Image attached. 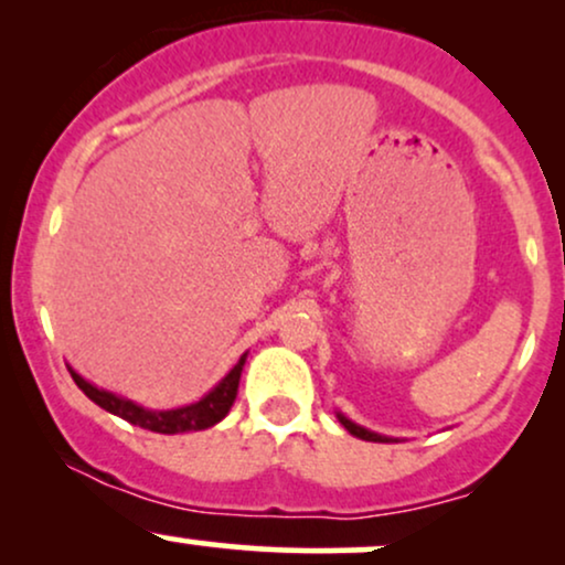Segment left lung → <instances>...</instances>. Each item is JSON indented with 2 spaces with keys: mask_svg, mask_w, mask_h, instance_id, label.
Wrapping results in <instances>:
<instances>
[{
  "mask_svg": "<svg viewBox=\"0 0 565 565\" xmlns=\"http://www.w3.org/2000/svg\"><path fill=\"white\" fill-rule=\"evenodd\" d=\"M337 419H340V425L345 427L350 436H355V438H361V440H374V444H391V440H398V438H391V436H380V433L366 430V427L355 425L353 419H348L342 412H337Z\"/></svg>",
  "mask_w": 565,
  "mask_h": 565,
  "instance_id": "1",
  "label": "left lung"
}]
</instances>
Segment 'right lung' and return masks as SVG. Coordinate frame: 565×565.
I'll use <instances>...</instances> for the list:
<instances>
[{"instance_id":"add662e5","label":"right lung","mask_w":565,"mask_h":565,"mask_svg":"<svg viewBox=\"0 0 565 565\" xmlns=\"http://www.w3.org/2000/svg\"><path fill=\"white\" fill-rule=\"evenodd\" d=\"M246 364V353L236 361V366L225 374L223 380L212 387L210 393L201 395L196 404H185L178 408H146L135 401L121 398L111 391H103V387L93 385L82 377L79 372L68 366L71 377H74L79 391L87 395L89 401H95L97 406L106 408V412L116 414V417L127 419L129 425H138L142 430L151 433H164V436H178V433H193V430H206V427L217 425L220 419H225V414L231 412L233 401L238 393V380H242V369Z\"/></svg>"}]
</instances>
